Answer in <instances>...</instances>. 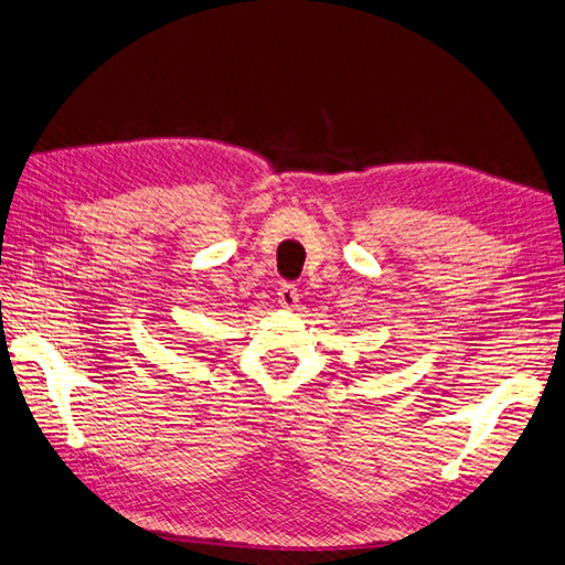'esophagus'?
<instances>
[{
	"mask_svg": "<svg viewBox=\"0 0 565 565\" xmlns=\"http://www.w3.org/2000/svg\"><path fill=\"white\" fill-rule=\"evenodd\" d=\"M277 296H279V306L286 308V310H291V308L298 306V288L294 284H281Z\"/></svg>",
	"mask_w": 565,
	"mask_h": 565,
	"instance_id": "1",
	"label": "esophagus"
}]
</instances>
